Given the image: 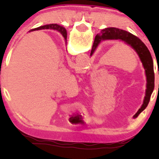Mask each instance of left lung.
<instances>
[{
  "label": "left lung",
  "mask_w": 159,
  "mask_h": 159,
  "mask_svg": "<svg viewBox=\"0 0 159 159\" xmlns=\"http://www.w3.org/2000/svg\"><path fill=\"white\" fill-rule=\"evenodd\" d=\"M121 40L126 42L127 44L134 49V51L139 55L141 62L143 63V67L145 69L146 76H147V89H146V95L143 105L134 116V118L135 119L147 107L154 88V63L151 52L139 38H138L137 36H134L130 32L116 28H106L101 30V32L95 36L92 52H91V56L93 54L101 40Z\"/></svg>",
  "instance_id": "1"
}]
</instances>
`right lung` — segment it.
I'll list each match as a JSON object with an SVG mask.
<instances>
[{"instance_id": "1", "label": "right lung", "mask_w": 159, "mask_h": 159, "mask_svg": "<svg viewBox=\"0 0 159 159\" xmlns=\"http://www.w3.org/2000/svg\"><path fill=\"white\" fill-rule=\"evenodd\" d=\"M36 29H57L59 32L62 34V36H64V40L65 41H67V31L64 28H61L59 25H57V24H51V25H43V26H40L39 28H36V29H32L31 31L36 30Z\"/></svg>"}]
</instances>
